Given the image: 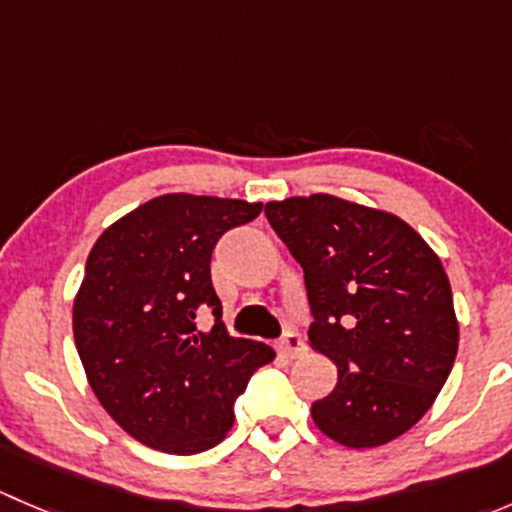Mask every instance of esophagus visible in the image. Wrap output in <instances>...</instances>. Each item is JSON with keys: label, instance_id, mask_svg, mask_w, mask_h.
<instances>
[{"label": "esophagus", "instance_id": "34e87169", "mask_svg": "<svg viewBox=\"0 0 512 512\" xmlns=\"http://www.w3.org/2000/svg\"><path fill=\"white\" fill-rule=\"evenodd\" d=\"M277 349H280V354L287 356V359H297L299 354L307 352V344H304L302 334L287 332L285 337L280 339V344H277Z\"/></svg>", "mask_w": 512, "mask_h": 512}]
</instances>
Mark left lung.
Returning a JSON list of instances; mask_svg holds the SVG:
<instances>
[{"instance_id": "left-lung-1", "label": "left lung", "mask_w": 512, "mask_h": 512, "mask_svg": "<svg viewBox=\"0 0 512 512\" xmlns=\"http://www.w3.org/2000/svg\"><path fill=\"white\" fill-rule=\"evenodd\" d=\"M304 272L309 344L337 364L312 404L319 431L349 448L394 441L431 409L458 352L451 282L411 225L334 195L267 203Z\"/></svg>"}]
</instances>
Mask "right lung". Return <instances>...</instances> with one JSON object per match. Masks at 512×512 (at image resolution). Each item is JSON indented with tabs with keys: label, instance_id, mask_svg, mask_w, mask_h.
Returning <instances> with one entry per match:
<instances>
[{
	"label": "right lung",
	"instance_id": "obj_1",
	"mask_svg": "<svg viewBox=\"0 0 512 512\" xmlns=\"http://www.w3.org/2000/svg\"><path fill=\"white\" fill-rule=\"evenodd\" d=\"M262 203L170 193L98 237L74 302V339L89 384L113 421L143 446L193 456L232 428V404L267 344L235 339L210 280L220 237ZM214 319L203 333L197 322Z\"/></svg>",
	"mask_w": 512,
	"mask_h": 512
}]
</instances>
